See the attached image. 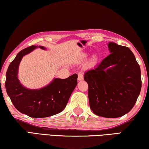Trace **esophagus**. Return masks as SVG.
Masks as SVG:
<instances>
[{
  "mask_svg": "<svg viewBox=\"0 0 149 149\" xmlns=\"http://www.w3.org/2000/svg\"><path fill=\"white\" fill-rule=\"evenodd\" d=\"M84 79V75L81 72H79L78 73V80H83Z\"/></svg>",
  "mask_w": 149,
  "mask_h": 149,
  "instance_id": "34e87169",
  "label": "esophagus"
}]
</instances>
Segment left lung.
<instances>
[{"label": "left lung", "mask_w": 149, "mask_h": 149, "mask_svg": "<svg viewBox=\"0 0 149 149\" xmlns=\"http://www.w3.org/2000/svg\"><path fill=\"white\" fill-rule=\"evenodd\" d=\"M111 53L85 73L89 105L95 114L118 118L134 107L141 89V69L129 48L108 43ZM110 65L113 66L108 67Z\"/></svg>", "instance_id": "1"}]
</instances>
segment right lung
I'll return each mask as SVG.
<instances>
[{
  "instance_id": "obj_1",
  "label": "right lung",
  "mask_w": 149,
  "mask_h": 149,
  "mask_svg": "<svg viewBox=\"0 0 149 149\" xmlns=\"http://www.w3.org/2000/svg\"><path fill=\"white\" fill-rule=\"evenodd\" d=\"M39 48L44 49L42 46ZM37 46L32 45L22 50L10 64L6 75L5 87L15 108L28 116L41 118L58 114L64 109L73 91L77 84V74L66 79H54L51 84L41 89H27L17 79V69L24 55Z\"/></svg>"
}]
</instances>
